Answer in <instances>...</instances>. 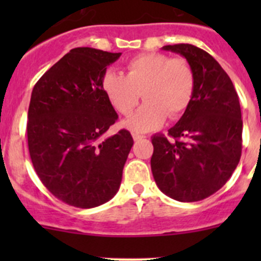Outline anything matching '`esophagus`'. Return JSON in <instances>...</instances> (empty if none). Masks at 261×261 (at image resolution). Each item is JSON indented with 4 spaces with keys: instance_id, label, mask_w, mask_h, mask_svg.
Listing matches in <instances>:
<instances>
[{
    "instance_id": "1",
    "label": "esophagus",
    "mask_w": 261,
    "mask_h": 261,
    "mask_svg": "<svg viewBox=\"0 0 261 261\" xmlns=\"http://www.w3.org/2000/svg\"><path fill=\"white\" fill-rule=\"evenodd\" d=\"M133 138H134V140H135V141H140V140H144V139H145V136L138 135V134H134Z\"/></svg>"
}]
</instances>
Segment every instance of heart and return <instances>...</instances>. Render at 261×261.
Wrapping results in <instances>:
<instances>
[{
  "instance_id": "1",
  "label": "heart",
  "mask_w": 261,
  "mask_h": 261,
  "mask_svg": "<svg viewBox=\"0 0 261 261\" xmlns=\"http://www.w3.org/2000/svg\"><path fill=\"white\" fill-rule=\"evenodd\" d=\"M126 75L107 70L101 86L118 114L128 116L138 106L141 93L145 103L123 125L135 133H146L174 120L187 111L196 87L193 69L183 58L149 53L126 63Z\"/></svg>"
}]
</instances>
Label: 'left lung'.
<instances>
[{"label":"left lung","mask_w":261,"mask_h":261,"mask_svg":"<svg viewBox=\"0 0 261 261\" xmlns=\"http://www.w3.org/2000/svg\"><path fill=\"white\" fill-rule=\"evenodd\" d=\"M187 59L196 78L193 99L164 135L151 138V172L160 191L179 202L212 196L230 179L243 147L239 96L227 73L207 51L175 44L162 48Z\"/></svg>","instance_id":"8db88e82"}]
</instances>
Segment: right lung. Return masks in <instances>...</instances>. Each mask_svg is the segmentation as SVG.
I'll return each instance as SVG.
<instances>
[{
  "mask_svg": "<svg viewBox=\"0 0 261 261\" xmlns=\"http://www.w3.org/2000/svg\"><path fill=\"white\" fill-rule=\"evenodd\" d=\"M120 57L72 49L31 93L28 144L34 169L50 193L70 206H101L120 188L134 140L127 130L103 138L118 116L101 86L107 67Z\"/></svg>",
  "mask_w": 261,
  "mask_h": 261,
  "instance_id": "obj_1",
  "label": "right lung"
}]
</instances>
